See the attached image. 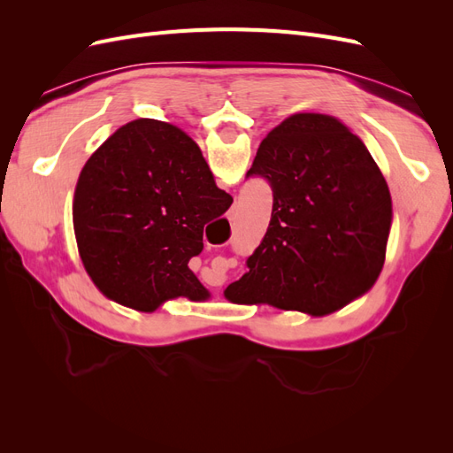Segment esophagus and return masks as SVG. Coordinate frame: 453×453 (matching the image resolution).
Returning a JSON list of instances; mask_svg holds the SVG:
<instances>
[{
  "label": "esophagus",
  "instance_id": "1",
  "mask_svg": "<svg viewBox=\"0 0 453 453\" xmlns=\"http://www.w3.org/2000/svg\"><path fill=\"white\" fill-rule=\"evenodd\" d=\"M228 219H230V221H232V219H236V211H234V210H232V211H230V215H228Z\"/></svg>",
  "mask_w": 453,
  "mask_h": 453
}]
</instances>
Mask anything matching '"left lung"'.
<instances>
[{
	"instance_id": "8db88e82",
	"label": "left lung",
	"mask_w": 453,
	"mask_h": 453,
	"mask_svg": "<svg viewBox=\"0 0 453 453\" xmlns=\"http://www.w3.org/2000/svg\"><path fill=\"white\" fill-rule=\"evenodd\" d=\"M265 177L273 203L248 272L225 296L326 315L378 280L391 228V195L365 143L331 115L296 113L260 142L248 177Z\"/></svg>"
}]
</instances>
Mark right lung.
<instances>
[{
	"label": "right lung",
	"instance_id": "right-lung-1",
	"mask_svg": "<svg viewBox=\"0 0 453 453\" xmlns=\"http://www.w3.org/2000/svg\"><path fill=\"white\" fill-rule=\"evenodd\" d=\"M230 203L183 130L132 120L79 175L73 228L81 260L107 298L134 310L155 311L177 296L205 300L188 260L203 250V225Z\"/></svg>",
	"mask_w": 453,
	"mask_h": 453
}]
</instances>
